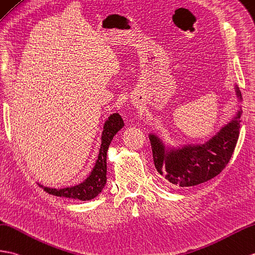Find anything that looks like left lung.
I'll return each mask as SVG.
<instances>
[{
  "label": "left lung",
  "mask_w": 255,
  "mask_h": 255,
  "mask_svg": "<svg viewBox=\"0 0 255 255\" xmlns=\"http://www.w3.org/2000/svg\"><path fill=\"white\" fill-rule=\"evenodd\" d=\"M236 96L242 101L238 86ZM241 106L236 115L202 144L181 146L165 145L155 133H150L153 161L155 168L165 179L179 187H192L214 178L226 167L239 138Z\"/></svg>",
  "instance_id": "1"
}]
</instances>
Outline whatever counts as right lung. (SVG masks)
Returning <instances> with one entry per match:
<instances>
[{"instance_id":"obj_1","label":"right lung","mask_w":255,"mask_h":255,"mask_svg":"<svg viewBox=\"0 0 255 255\" xmlns=\"http://www.w3.org/2000/svg\"><path fill=\"white\" fill-rule=\"evenodd\" d=\"M124 121L118 113L110 115L105 121L101 137V146L96 164L91 170L90 175L79 185L55 189L43 187V190L47 193L56 195V197H64L69 199H77L81 201L92 200L101 193L106 183V154H108L109 146L113 140L114 135L124 127Z\"/></svg>"}]
</instances>
